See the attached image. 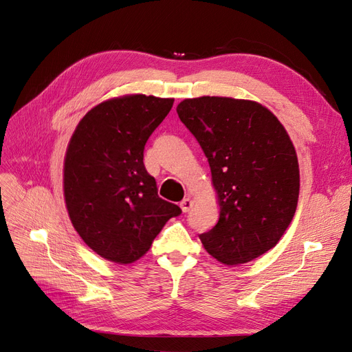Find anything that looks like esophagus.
<instances>
[{
	"label": "esophagus",
	"mask_w": 352,
	"mask_h": 352,
	"mask_svg": "<svg viewBox=\"0 0 352 352\" xmlns=\"http://www.w3.org/2000/svg\"><path fill=\"white\" fill-rule=\"evenodd\" d=\"M192 206H194V201L190 198H184L180 201V208H182L184 212H188L190 208H192Z\"/></svg>",
	"instance_id": "1"
}]
</instances>
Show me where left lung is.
<instances>
[{"instance_id": "8db88e82", "label": "left lung", "mask_w": 352, "mask_h": 352, "mask_svg": "<svg viewBox=\"0 0 352 352\" xmlns=\"http://www.w3.org/2000/svg\"><path fill=\"white\" fill-rule=\"evenodd\" d=\"M179 119L204 151L220 217L199 239L228 265L260 257L279 242L295 214L300 168L289 135L270 110L248 100H184Z\"/></svg>"}]
</instances>
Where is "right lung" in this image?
Instances as JSON below:
<instances>
[{
	"instance_id": "right-lung-1",
	"label": "right lung",
	"mask_w": 352,
	"mask_h": 352,
	"mask_svg": "<svg viewBox=\"0 0 352 352\" xmlns=\"http://www.w3.org/2000/svg\"><path fill=\"white\" fill-rule=\"evenodd\" d=\"M173 98L135 94L89 110L65 158V199L73 228L102 258L129 264L150 250L168 219L182 210L157 194L144 166L148 138Z\"/></svg>"
}]
</instances>
